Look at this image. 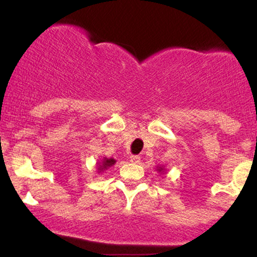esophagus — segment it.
Listing matches in <instances>:
<instances>
[{
  "instance_id": "obj_1",
  "label": "esophagus",
  "mask_w": 257,
  "mask_h": 257,
  "mask_svg": "<svg viewBox=\"0 0 257 257\" xmlns=\"http://www.w3.org/2000/svg\"><path fill=\"white\" fill-rule=\"evenodd\" d=\"M130 161L135 163V164H138V163H141V157H139V156H131V157H130Z\"/></svg>"
}]
</instances>
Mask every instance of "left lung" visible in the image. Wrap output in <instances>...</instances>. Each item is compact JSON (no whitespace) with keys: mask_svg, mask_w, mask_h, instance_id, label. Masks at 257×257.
I'll list each match as a JSON object with an SVG mask.
<instances>
[{"mask_svg":"<svg viewBox=\"0 0 257 257\" xmlns=\"http://www.w3.org/2000/svg\"><path fill=\"white\" fill-rule=\"evenodd\" d=\"M157 170H158V172H162L163 171V168H157Z\"/></svg>","mask_w":257,"mask_h":257,"instance_id":"obj_1","label":"left lung"}]
</instances>
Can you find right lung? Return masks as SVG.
Returning <instances> with one entry per match:
<instances>
[{"label":"right lung","instance_id":"right-lung-1","mask_svg":"<svg viewBox=\"0 0 257 257\" xmlns=\"http://www.w3.org/2000/svg\"><path fill=\"white\" fill-rule=\"evenodd\" d=\"M114 163H115V161L113 158H104L101 161V163H100L99 164V166H98V170H99V172H101V171H104V170H107L108 168H111L112 165H114Z\"/></svg>","mask_w":257,"mask_h":257}]
</instances>
